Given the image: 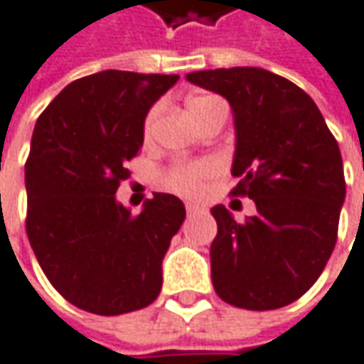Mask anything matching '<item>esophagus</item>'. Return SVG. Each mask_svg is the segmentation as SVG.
I'll use <instances>...</instances> for the list:
<instances>
[{"instance_id":"obj_1","label":"esophagus","mask_w":364,"mask_h":364,"mask_svg":"<svg viewBox=\"0 0 364 364\" xmlns=\"http://www.w3.org/2000/svg\"><path fill=\"white\" fill-rule=\"evenodd\" d=\"M185 210H187V213H189V215H193V213L201 212L203 208H201L199 203H187V205H185Z\"/></svg>"}]
</instances>
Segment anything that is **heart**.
<instances>
[{
	"instance_id": "obj_1",
	"label": "heart",
	"mask_w": 364,
	"mask_h": 364,
	"mask_svg": "<svg viewBox=\"0 0 364 364\" xmlns=\"http://www.w3.org/2000/svg\"><path fill=\"white\" fill-rule=\"evenodd\" d=\"M213 97H193L189 100V112L193 114L198 107L212 102ZM159 119V105H154L146 118L142 122V136L144 140H151L154 134V126ZM215 173V165L212 161H187V163H175L163 173V185L168 191H175L185 198H199L203 193L205 181Z\"/></svg>"
}]
</instances>
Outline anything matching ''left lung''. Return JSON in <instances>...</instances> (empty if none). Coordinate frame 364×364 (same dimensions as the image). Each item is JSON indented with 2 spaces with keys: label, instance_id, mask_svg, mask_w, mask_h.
<instances>
[{
  "label": "left lung",
  "instance_id": "left-lung-1",
  "mask_svg": "<svg viewBox=\"0 0 364 364\" xmlns=\"http://www.w3.org/2000/svg\"><path fill=\"white\" fill-rule=\"evenodd\" d=\"M187 81L232 105V175L240 179L232 196L257 205L242 224L224 205L212 208L213 289L242 309L289 306L322 275L338 238L346 196L338 142L314 100L281 75L232 67L189 73Z\"/></svg>",
  "mask_w": 364,
  "mask_h": 364
}]
</instances>
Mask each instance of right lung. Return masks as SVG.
<instances>
[{
    "instance_id": "1",
    "label": "right lung",
    "mask_w": 364,
    "mask_h": 364,
    "mask_svg": "<svg viewBox=\"0 0 364 364\" xmlns=\"http://www.w3.org/2000/svg\"><path fill=\"white\" fill-rule=\"evenodd\" d=\"M179 75L102 71L63 89L40 114L26 161V234L44 275L69 304L100 316L146 308L185 205L154 193L138 215L116 201L142 122Z\"/></svg>"
}]
</instances>
